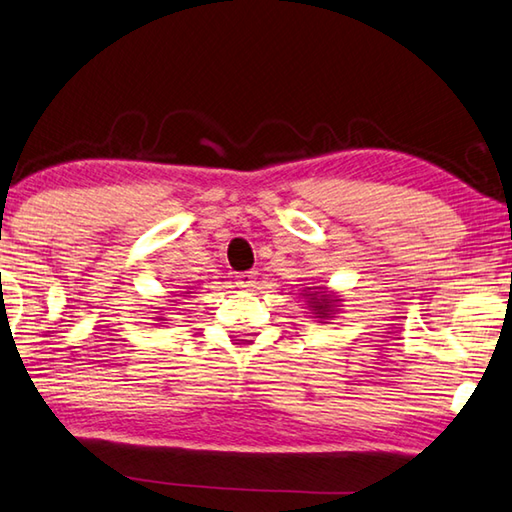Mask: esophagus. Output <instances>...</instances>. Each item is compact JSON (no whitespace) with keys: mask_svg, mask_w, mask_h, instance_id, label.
Returning <instances> with one entry per match:
<instances>
[{"mask_svg":"<svg viewBox=\"0 0 512 512\" xmlns=\"http://www.w3.org/2000/svg\"><path fill=\"white\" fill-rule=\"evenodd\" d=\"M235 284L244 291H250L257 284V273L255 271H246V273H237L235 275Z\"/></svg>","mask_w":512,"mask_h":512,"instance_id":"obj_1","label":"esophagus"}]
</instances>
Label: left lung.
Returning <instances> with one entry per match:
<instances>
[{"instance_id":"8db88e82","label":"left lung","mask_w":512,"mask_h":512,"mask_svg":"<svg viewBox=\"0 0 512 512\" xmlns=\"http://www.w3.org/2000/svg\"><path fill=\"white\" fill-rule=\"evenodd\" d=\"M304 297L309 300V309L313 311L315 318H320V320L333 318V313H336V306L340 302L336 295L322 291V288H320V291H311V288H309V291L304 293Z\"/></svg>"}]
</instances>
